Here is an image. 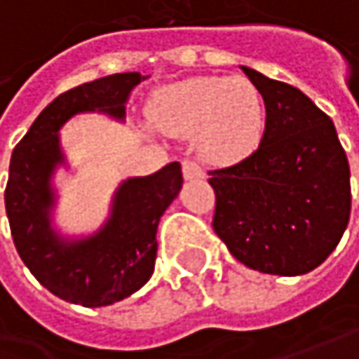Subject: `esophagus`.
<instances>
[{
	"label": "esophagus",
	"mask_w": 359,
	"mask_h": 359,
	"mask_svg": "<svg viewBox=\"0 0 359 359\" xmlns=\"http://www.w3.org/2000/svg\"><path fill=\"white\" fill-rule=\"evenodd\" d=\"M182 177H184L187 180L203 179V177H205V172H203V168H201L195 160L187 158V160H182Z\"/></svg>",
	"instance_id": "1"
}]
</instances>
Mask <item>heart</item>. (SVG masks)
I'll use <instances>...</instances> for the list:
<instances>
[{"instance_id": "obj_1", "label": "heart", "mask_w": 359, "mask_h": 359, "mask_svg": "<svg viewBox=\"0 0 359 359\" xmlns=\"http://www.w3.org/2000/svg\"><path fill=\"white\" fill-rule=\"evenodd\" d=\"M154 126L172 136L199 134L201 154L231 164L262 142L264 99L245 76H195L160 89L150 103Z\"/></svg>"}]
</instances>
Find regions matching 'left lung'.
<instances>
[{
  "label": "left lung",
  "mask_w": 359,
  "mask_h": 359,
  "mask_svg": "<svg viewBox=\"0 0 359 359\" xmlns=\"http://www.w3.org/2000/svg\"><path fill=\"white\" fill-rule=\"evenodd\" d=\"M266 107L260 146L209 170L213 229L252 270L299 276L327 260L349 222L346 150L335 126L297 87L242 67Z\"/></svg>",
  "instance_id": "obj_1"
}]
</instances>
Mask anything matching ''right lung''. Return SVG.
I'll return each mask as SVG.
<instances>
[{"label": "right lung", "instance_id": "1", "mask_svg": "<svg viewBox=\"0 0 359 359\" xmlns=\"http://www.w3.org/2000/svg\"><path fill=\"white\" fill-rule=\"evenodd\" d=\"M144 79L140 73L109 74L60 93L11 154L6 213L15 250L40 285L74 305H111L148 283L156 262L160 217L182 187L180 164L170 162L150 177L126 180L116 193L109 222L95 236L65 243L50 229V177L62 162L56 132L81 111L97 109L121 119L130 91Z\"/></svg>", "mask_w": 359, "mask_h": 359}]
</instances>
